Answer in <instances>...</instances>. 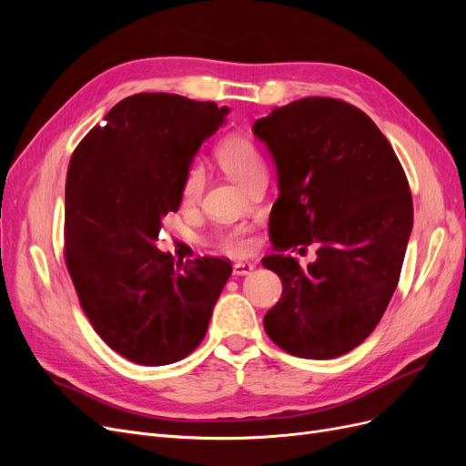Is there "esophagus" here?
<instances>
[{"mask_svg":"<svg viewBox=\"0 0 466 466\" xmlns=\"http://www.w3.org/2000/svg\"><path fill=\"white\" fill-rule=\"evenodd\" d=\"M252 270H255V264H252V262H235L233 264V274L235 276H245Z\"/></svg>","mask_w":466,"mask_h":466,"instance_id":"esophagus-1","label":"esophagus"}]
</instances>
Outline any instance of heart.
<instances>
[{
  "instance_id": "obj_1",
  "label": "heart",
  "mask_w": 466,
  "mask_h": 466,
  "mask_svg": "<svg viewBox=\"0 0 466 466\" xmlns=\"http://www.w3.org/2000/svg\"><path fill=\"white\" fill-rule=\"evenodd\" d=\"M216 157L223 171L231 178H235L241 185H248V180L264 173V157L257 144L241 134H229L225 136L216 147ZM204 188V168L200 163H190L185 178L180 185V200L182 204H194L200 198ZM252 225L248 223H233L223 228L216 237L214 245L228 252L231 257H245L252 250L255 238H252Z\"/></svg>"
}]
</instances>
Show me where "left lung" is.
I'll list each match as a JSON object with an SVG mask.
<instances>
[{
    "instance_id": "8db88e82",
    "label": "left lung",
    "mask_w": 466,
    "mask_h": 466,
    "mask_svg": "<svg viewBox=\"0 0 466 466\" xmlns=\"http://www.w3.org/2000/svg\"><path fill=\"white\" fill-rule=\"evenodd\" d=\"M279 196L270 214L276 255L262 258L284 291L264 330L291 356L330 360L360 346L397 289L414 208L389 139L358 106L305 96L258 118ZM318 245L303 268L281 249Z\"/></svg>"
}]
</instances>
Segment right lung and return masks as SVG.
Wrapping results in <instances>:
<instances>
[{"instance_id": "obj_1", "label": "right lung", "mask_w": 466, "mask_h": 466, "mask_svg": "<svg viewBox=\"0 0 466 466\" xmlns=\"http://www.w3.org/2000/svg\"><path fill=\"white\" fill-rule=\"evenodd\" d=\"M229 108L139 93L108 110L67 167L64 258L95 332L139 365L175 363L204 340L231 262L175 264L155 247L180 206L196 151Z\"/></svg>"}]
</instances>
